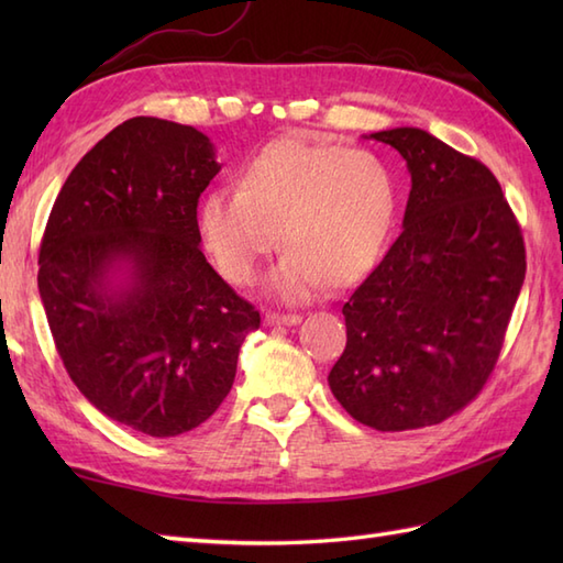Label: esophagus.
<instances>
[{
    "mask_svg": "<svg viewBox=\"0 0 563 563\" xmlns=\"http://www.w3.org/2000/svg\"><path fill=\"white\" fill-rule=\"evenodd\" d=\"M300 321H302L300 314H278V312L266 314L268 327H295V324H300Z\"/></svg>",
    "mask_w": 563,
    "mask_h": 563,
    "instance_id": "esophagus-1",
    "label": "esophagus"
}]
</instances>
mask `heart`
<instances>
[{
	"label": "heart",
	"mask_w": 563,
	"mask_h": 563,
	"mask_svg": "<svg viewBox=\"0 0 563 563\" xmlns=\"http://www.w3.org/2000/svg\"><path fill=\"white\" fill-rule=\"evenodd\" d=\"M397 206V178L375 152L280 137L239 169L236 190L202 198L200 234L234 285L254 278L280 234L285 254L268 288L307 300L324 285L351 288L377 266Z\"/></svg>",
	"instance_id": "obj_1"
}]
</instances>
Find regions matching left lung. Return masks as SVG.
<instances>
[{
  "label": "left lung",
  "mask_w": 563,
  "mask_h": 563,
  "mask_svg": "<svg viewBox=\"0 0 563 563\" xmlns=\"http://www.w3.org/2000/svg\"><path fill=\"white\" fill-rule=\"evenodd\" d=\"M406 159L404 232L343 305L333 397L389 433L442 423L492 377L525 280L520 224L479 159L418 128L373 133Z\"/></svg>",
  "instance_id": "obj_1"
}]
</instances>
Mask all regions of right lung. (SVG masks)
I'll list each match as a JSON object with an SVG mask.
<instances>
[{
    "instance_id": "add662e5",
    "label": "right lung",
    "mask_w": 563,
    "mask_h": 563,
    "mask_svg": "<svg viewBox=\"0 0 563 563\" xmlns=\"http://www.w3.org/2000/svg\"><path fill=\"white\" fill-rule=\"evenodd\" d=\"M218 172L200 130L130 118L71 169L41 242L38 290L67 375L152 438L218 411L261 327L200 251L198 198Z\"/></svg>"
}]
</instances>
